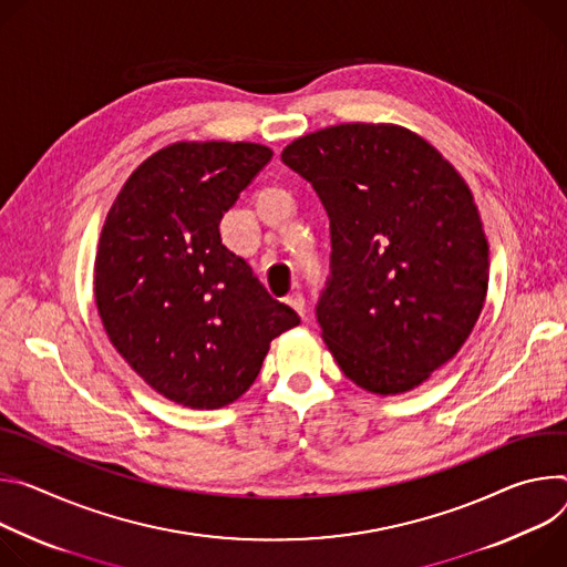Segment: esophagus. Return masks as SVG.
I'll use <instances>...</instances> for the list:
<instances>
[{"mask_svg":"<svg viewBox=\"0 0 567 567\" xmlns=\"http://www.w3.org/2000/svg\"><path fill=\"white\" fill-rule=\"evenodd\" d=\"M292 310H297L299 312V316L303 318V297L299 295V292H290L286 299H284Z\"/></svg>","mask_w":567,"mask_h":567,"instance_id":"obj_1","label":"esophagus"}]
</instances>
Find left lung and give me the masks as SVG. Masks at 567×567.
<instances>
[{
    "mask_svg": "<svg viewBox=\"0 0 567 567\" xmlns=\"http://www.w3.org/2000/svg\"><path fill=\"white\" fill-rule=\"evenodd\" d=\"M281 159L331 220L322 338L349 381L394 396L425 383L468 340L488 288V243L466 179L396 123L308 133Z\"/></svg>",
    "mask_w": 567,
    "mask_h": 567,
    "instance_id": "obj_1",
    "label": "left lung"
}]
</instances>
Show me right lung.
I'll return each mask as SVG.
<instances>
[{
	"label": "right lung",
	"instance_id": "add662e5",
	"mask_svg": "<svg viewBox=\"0 0 567 567\" xmlns=\"http://www.w3.org/2000/svg\"><path fill=\"white\" fill-rule=\"evenodd\" d=\"M270 157L251 142L168 144L131 173L105 216L94 261L103 329L177 405L234 403L270 342L299 324L220 238L225 212Z\"/></svg>",
	"mask_w": 567,
	"mask_h": 567
}]
</instances>
